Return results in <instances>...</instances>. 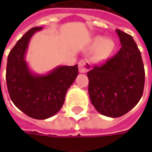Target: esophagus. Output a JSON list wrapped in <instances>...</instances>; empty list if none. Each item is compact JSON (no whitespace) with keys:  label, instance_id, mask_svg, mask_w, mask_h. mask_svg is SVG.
Here are the masks:
<instances>
[{"label":"esophagus","instance_id":"34e87169","mask_svg":"<svg viewBox=\"0 0 152 152\" xmlns=\"http://www.w3.org/2000/svg\"><path fill=\"white\" fill-rule=\"evenodd\" d=\"M78 66H79V72L80 73H87L91 69L90 62L88 61H85V60L80 61L78 63Z\"/></svg>","mask_w":152,"mask_h":152}]
</instances>
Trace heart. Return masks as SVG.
<instances>
[{
	"label": "heart",
	"mask_w": 152,
	"mask_h": 152,
	"mask_svg": "<svg viewBox=\"0 0 152 152\" xmlns=\"http://www.w3.org/2000/svg\"><path fill=\"white\" fill-rule=\"evenodd\" d=\"M91 50L96 52V59L102 61L106 58L114 49V43L110 39H105L104 37H95L90 46Z\"/></svg>",
	"instance_id": "b5f03b06"
}]
</instances>
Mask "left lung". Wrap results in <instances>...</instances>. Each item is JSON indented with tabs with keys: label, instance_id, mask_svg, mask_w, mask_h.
Instances as JSON below:
<instances>
[{
	"label": "left lung",
	"instance_id": "8db88e82",
	"mask_svg": "<svg viewBox=\"0 0 152 152\" xmlns=\"http://www.w3.org/2000/svg\"><path fill=\"white\" fill-rule=\"evenodd\" d=\"M116 33L121 47L100 67L91 69L89 96L96 110L117 118L129 112L141 99L144 87V67L141 53L132 36L120 30Z\"/></svg>",
	"mask_w": 152,
	"mask_h": 152
}]
</instances>
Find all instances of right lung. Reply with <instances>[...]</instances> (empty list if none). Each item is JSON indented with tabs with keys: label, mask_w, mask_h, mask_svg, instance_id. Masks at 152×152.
Returning a JSON list of instances; mask_svg holds the SVG:
<instances>
[{
	"label": "right lung",
	"mask_w": 152,
	"mask_h": 152,
	"mask_svg": "<svg viewBox=\"0 0 152 152\" xmlns=\"http://www.w3.org/2000/svg\"><path fill=\"white\" fill-rule=\"evenodd\" d=\"M42 27L29 30L8 56L6 81L10 97L19 110L31 118L48 119L63 106L68 89L78 75V66H57L46 74L34 73L25 55L31 37Z\"/></svg>",
	"instance_id": "right-lung-1"
}]
</instances>
